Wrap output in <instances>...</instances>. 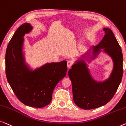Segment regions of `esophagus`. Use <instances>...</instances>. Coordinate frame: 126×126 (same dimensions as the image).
I'll return each mask as SVG.
<instances>
[{
  "instance_id": "obj_1",
  "label": "esophagus",
  "mask_w": 126,
  "mask_h": 126,
  "mask_svg": "<svg viewBox=\"0 0 126 126\" xmlns=\"http://www.w3.org/2000/svg\"><path fill=\"white\" fill-rule=\"evenodd\" d=\"M72 62H71V61H68L67 62V67H68V68H71V66L72 65Z\"/></svg>"
}]
</instances>
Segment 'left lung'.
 Here are the masks:
<instances>
[{
    "instance_id": "obj_1",
    "label": "left lung",
    "mask_w": 126,
    "mask_h": 126,
    "mask_svg": "<svg viewBox=\"0 0 126 126\" xmlns=\"http://www.w3.org/2000/svg\"><path fill=\"white\" fill-rule=\"evenodd\" d=\"M105 35L98 45L93 47L95 57L101 49L112 58L114 70L107 80L96 81L92 78L84 61H78L68 71L72 82L74 102L79 107L91 110L105 105L118 90L123 76V54L112 30L104 28Z\"/></svg>"
}]
</instances>
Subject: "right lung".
I'll return each instance as SVG.
<instances>
[{
    "label": "right lung",
    "mask_w": 126,
    "mask_h": 126,
    "mask_svg": "<svg viewBox=\"0 0 126 126\" xmlns=\"http://www.w3.org/2000/svg\"><path fill=\"white\" fill-rule=\"evenodd\" d=\"M31 24L19 27L8 43L6 53V74L8 82L19 100L32 107L42 108L50 103L56 84L66 75L67 62L47 63L31 71L24 62L22 47Z\"/></svg>",
    "instance_id": "obj_1"
}]
</instances>
